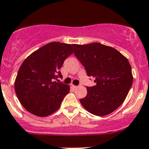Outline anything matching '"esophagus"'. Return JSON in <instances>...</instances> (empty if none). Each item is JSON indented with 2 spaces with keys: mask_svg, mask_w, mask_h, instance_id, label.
Listing matches in <instances>:
<instances>
[{
  "mask_svg": "<svg viewBox=\"0 0 149 149\" xmlns=\"http://www.w3.org/2000/svg\"><path fill=\"white\" fill-rule=\"evenodd\" d=\"M73 88L74 89H76V88H78L79 86H76V85H73Z\"/></svg>",
  "mask_w": 149,
  "mask_h": 149,
  "instance_id": "34e87169",
  "label": "esophagus"
}]
</instances>
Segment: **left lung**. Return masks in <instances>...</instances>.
I'll list each match as a JSON object with an SVG mask.
<instances>
[{
    "label": "left lung",
    "mask_w": 149,
    "mask_h": 149,
    "mask_svg": "<svg viewBox=\"0 0 149 149\" xmlns=\"http://www.w3.org/2000/svg\"><path fill=\"white\" fill-rule=\"evenodd\" d=\"M73 46L88 76H93L96 82L93 87H87V95L80 99L81 104L97 116L114 112L125 101L133 83L127 58L116 49L98 42Z\"/></svg>",
    "instance_id": "8db88e82"
}]
</instances>
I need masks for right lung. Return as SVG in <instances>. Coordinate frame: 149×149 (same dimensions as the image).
Segmentation results:
<instances>
[{
  "label": "right lung",
  "mask_w": 149,
  "mask_h": 149,
  "mask_svg": "<svg viewBox=\"0 0 149 149\" xmlns=\"http://www.w3.org/2000/svg\"><path fill=\"white\" fill-rule=\"evenodd\" d=\"M73 45L52 42L36 50L19 67L15 91L21 104L39 117H46L61 107L70 85L58 82L64 61L73 53Z\"/></svg>",
  "instance_id": "1"
}]
</instances>
